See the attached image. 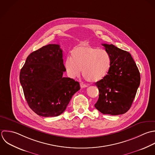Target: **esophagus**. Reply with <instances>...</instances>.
<instances>
[{"label": "esophagus", "instance_id": "1", "mask_svg": "<svg viewBox=\"0 0 155 155\" xmlns=\"http://www.w3.org/2000/svg\"><path fill=\"white\" fill-rule=\"evenodd\" d=\"M80 87H81V88H84V87H87V85H86V84H84L83 83H80Z\"/></svg>", "mask_w": 155, "mask_h": 155}]
</instances>
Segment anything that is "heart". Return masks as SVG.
Masks as SVG:
<instances>
[{
  "mask_svg": "<svg viewBox=\"0 0 155 155\" xmlns=\"http://www.w3.org/2000/svg\"><path fill=\"white\" fill-rule=\"evenodd\" d=\"M71 57L64 61V67L71 78L78 77L82 70L84 78L90 82H97L103 79L111 68V58L105 49L82 43L75 46Z\"/></svg>",
  "mask_w": 155,
  "mask_h": 155,
  "instance_id": "b5f03b06",
  "label": "heart"
}]
</instances>
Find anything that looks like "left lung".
Returning a JSON list of instances; mask_svg holds the SVG:
<instances>
[{"instance_id": "left-lung-1", "label": "left lung", "mask_w": 155, "mask_h": 155, "mask_svg": "<svg viewBox=\"0 0 155 155\" xmlns=\"http://www.w3.org/2000/svg\"><path fill=\"white\" fill-rule=\"evenodd\" d=\"M111 58L108 74L95 84L99 98L95 108L103 114H124L130 108L140 84V74L130 54L114 45L102 44Z\"/></svg>"}]
</instances>
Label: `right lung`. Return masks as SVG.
Wrapping results in <instances>:
<instances>
[{
    "label": "right lung",
    "instance_id": "1",
    "mask_svg": "<svg viewBox=\"0 0 155 155\" xmlns=\"http://www.w3.org/2000/svg\"><path fill=\"white\" fill-rule=\"evenodd\" d=\"M66 71L60 45L49 44L32 52L20 70V82L29 107L38 115L57 117L80 89Z\"/></svg>",
    "mask_w": 155,
    "mask_h": 155
}]
</instances>
